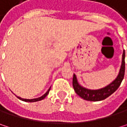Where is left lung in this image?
Segmentation results:
<instances>
[{
	"instance_id": "8db88e82",
	"label": "left lung",
	"mask_w": 127,
	"mask_h": 127,
	"mask_svg": "<svg viewBox=\"0 0 127 127\" xmlns=\"http://www.w3.org/2000/svg\"><path fill=\"white\" fill-rule=\"evenodd\" d=\"M124 73H125V51L124 50L123 55H122V62H121V65L118 75L117 76L114 81L112 82L110 85H108L107 86L103 88L98 89V90H90L80 85L77 81V78L76 75L73 74V87L76 94L85 100L90 101H102L107 98V97H109L110 95H112L119 88L122 80L124 79Z\"/></svg>"
}]
</instances>
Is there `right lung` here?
<instances>
[{"label": "right lung", "instance_id": "1", "mask_svg": "<svg viewBox=\"0 0 127 127\" xmlns=\"http://www.w3.org/2000/svg\"><path fill=\"white\" fill-rule=\"evenodd\" d=\"M50 89L51 88L48 90V91L43 95H42L41 97H39V98H33V99H26V98H20V97H19V96H17L19 99H20V100H22V101H26V102H35V101H41V100H42V99H44L46 96H47V95L48 94V93H49V91H50Z\"/></svg>", "mask_w": 127, "mask_h": 127}]
</instances>
